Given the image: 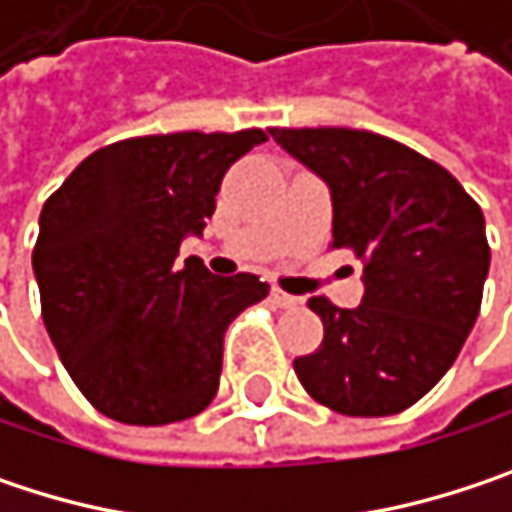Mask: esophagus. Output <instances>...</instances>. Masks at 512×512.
<instances>
[{
    "label": "esophagus",
    "mask_w": 512,
    "mask_h": 512,
    "mask_svg": "<svg viewBox=\"0 0 512 512\" xmlns=\"http://www.w3.org/2000/svg\"><path fill=\"white\" fill-rule=\"evenodd\" d=\"M272 302L278 305V308H299L302 305V299L299 296H290V293H284V290H278V287H272Z\"/></svg>",
    "instance_id": "esophagus-1"
}]
</instances>
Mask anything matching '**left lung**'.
I'll return each mask as SVG.
<instances>
[{
    "label": "left lung",
    "instance_id": "left-lung-1",
    "mask_svg": "<svg viewBox=\"0 0 512 512\" xmlns=\"http://www.w3.org/2000/svg\"><path fill=\"white\" fill-rule=\"evenodd\" d=\"M332 195V246L361 257L364 296L308 305L323 344L293 361L305 391L353 418L418 403L460 356L477 320L489 243L480 207L433 159L347 127L269 130Z\"/></svg>",
    "mask_w": 512,
    "mask_h": 512
}]
</instances>
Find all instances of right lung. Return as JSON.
Instances as JSON below:
<instances>
[{
	"label": "right lung",
	"mask_w": 512,
	"mask_h": 512,
	"mask_svg": "<svg viewBox=\"0 0 512 512\" xmlns=\"http://www.w3.org/2000/svg\"><path fill=\"white\" fill-rule=\"evenodd\" d=\"M263 130L168 133L82 159L41 210L32 266L44 326L76 388L112 421L162 427L210 406L231 320L269 284L174 263L225 171Z\"/></svg>",
	"instance_id": "obj_1"
}]
</instances>
